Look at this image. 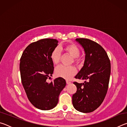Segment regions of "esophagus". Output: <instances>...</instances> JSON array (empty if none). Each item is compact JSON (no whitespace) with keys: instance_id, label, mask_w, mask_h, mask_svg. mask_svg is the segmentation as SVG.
<instances>
[{"instance_id":"esophagus-1","label":"esophagus","mask_w":127,"mask_h":127,"mask_svg":"<svg viewBox=\"0 0 127 127\" xmlns=\"http://www.w3.org/2000/svg\"><path fill=\"white\" fill-rule=\"evenodd\" d=\"M66 84H70V83H71V82H70V81H66Z\"/></svg>"}]
</instances>
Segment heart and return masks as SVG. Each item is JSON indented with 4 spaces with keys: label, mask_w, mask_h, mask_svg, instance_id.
Wrapping results in <instances>:
<instances>
[{
    "label": "heart",
    "mask_w": 127,
    "mask_h": 127,
    "mask_svg": "<svg viewBox=\"0 0 127 127\" xmlns=\"http://www.w3.org/2000/svg\"><path fill=\"white\" fill-rule=\"evenodd\" d=\"M62 49L65 52L68 53L72 57L73 63L78 64L81 61L79 54L81 53L79 47L73 43L68 44L62 47ZM50 58L51 62L54 64H58L60 62L61 58V51L59 48H55L53 49L50 54ZM77 70L73 66H66L64 65H60L57 66L55 69V73L57 77H62L66 79H69L76 74Z\"/></svg>",
    "instance_id": "1"
}]
</instances>
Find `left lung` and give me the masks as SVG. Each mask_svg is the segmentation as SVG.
<instances>
[{"mask_svg": "<svg viewBox=\"0 0 127 127\" xmlns=\"http://www.w3.org/2000/svg\"><path fill=\"white\" fill-rule=\"evenodd\" d=\"M84 49L83 67L75 78L85 79L84 83L73 82L77 91L72 96L75 109L82 113H91L100 106L108 89L111 65L106 51L97 42L88 38H76Z\"/></svg>", "mask_w": 127, "mask_h": 127, "instance_id": "8db88e82", "label": "left lung"}]
</instances>
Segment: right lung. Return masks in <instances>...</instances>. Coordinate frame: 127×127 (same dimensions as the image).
I'll use <instances>...</instances> for the list:
<instances>
[{"label": "right lung", "mask_w": 127, "mask_h": 127, "mask_svg": "<svg viewBox=\"0 0 127 127\" xmlns=\"http://www.w3.org/2000/svg\"><path fill=\"white\" fill-rule=\"evenodd\" d=\"M58 41L44 38L30 44L21 56L20 64L21 81L27 96L36 108L48 110L55 107L59 96L66 85L62 77L48 83L52 76L54 64L50 55Z\"/></svg>", "instance_id": "1"}]
</instances>
